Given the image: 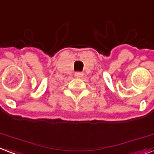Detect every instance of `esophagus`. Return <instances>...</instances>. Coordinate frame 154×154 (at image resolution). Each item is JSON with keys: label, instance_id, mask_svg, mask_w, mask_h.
<instances>
[{"label": "esophagus", "instance_id": "34e87169", "mask_svg": "<svg viewBox=\"0 0 154 154\" xmlns=\"http://www.w3.org/2000/svg\"><path fill=\"white\" fill-rule=\"evenodd\" d=\"M75 75L76 78H81V77H83V75H84V73L77 71V72L75 73Z\"/></svg>", "mask_w": 154, "mask_h": 154}]
</instances>
